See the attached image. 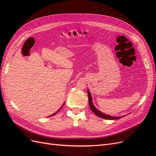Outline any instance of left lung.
<instances>
[{
	"label": "left lung",
	"instance_id": "left-lung-1",
	"mask_svg": "<svg viewBox=\"0 0 156 156\" xmlns=\"http://www.w3.org/2000/svg\"><path fill=\"white\" fill-rule=\"evenodd\" d=\"M88 101H89V105L92 111L95 114L96 116H98V117L100 118H102V119H107V120H117V119H120L121 118L124 117V116H119V117H115V116H109L104 114V113L101 112V111H100L99 110H98L97 108L94 107V105H93L92 103V96L90 92L88 90Z\"/></svg>",
	"mask_w": 156,
	"mask_h": 156
}]
</instances>
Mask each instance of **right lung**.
<instances>
[{"label":"right lung","instance_id":"add662e5","mask_svg":"<svg viewBox=\"0 0 156 156\" xmlns=\"http://www.w3.org/2000/svg\"><path fill=\"white\" fill-rule=\"evenodd\" d=\"M64 104H63V105H62V107H60V109H59V110H58V111H56V112H55V113H54V114H53V115H51V116H53V115H55V114H56V113H57V112H58V111H60V109H61V108H62V107H63V106H64Z\"/></svg>","mask_w":156,"mask_h":156}]
</instances>
